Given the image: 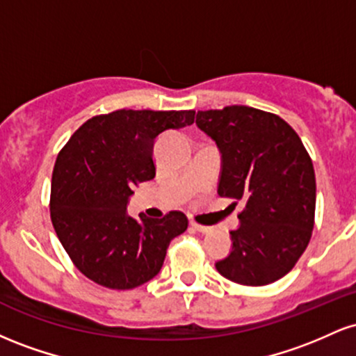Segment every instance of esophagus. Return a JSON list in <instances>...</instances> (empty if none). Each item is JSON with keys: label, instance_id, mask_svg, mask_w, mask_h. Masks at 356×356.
I'll use <instances>...</instances> for the list:
<instances>
[{"label": "esophagus", "instance_id": "esophagus-1", "mask_svg": "<svg viewBox=\"0 0 356 356\" xmlns=\"http://www.w3.org/2000/svg\"><path fill=\"white\" fill-rule=\"evenodd\" d=\"M191 227H192V229L199 231V232H209L211 231L209 226H202V224L194 222V220H191Z\"/></svg>", "mask_w": 356, "mask_h": 356}]
</instances>
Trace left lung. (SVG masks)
I'll return each mask as SVG.
<instances>
[{
	"mask_svg": "<svg viewBox=\"0 0 356 356\" xmlns=\"http://www.w3.org/2000/svg\"><path fill=\"white\" fill-rule=\"evenodd\" d=\"M218 145V194L244 201L232 249L216 263L227 280L264 286L288 275L312 239L316 181L312 157L281 117L246 105L197 112ZM238 204V202H234Z\"/></svg>",
	"mask_w": 356,
	"mask_h": 356,
	"instance_id": "1",
	"label": "left lung"
}]
</instances>
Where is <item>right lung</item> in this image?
Returning a JSON list of instances; mask_svg holds the SVG:
<instances>
[{"label":"right lung","mask_w":356,"mask_h":356,"mask_svg":"<svg viewBox=\"0 0 356 356\" xmlns=\"http://www.w3.org/2000/svg\"><path fill=\"white\" fill-rule=\"evenodd\" d=\"M194 110H115L92 117L60 150L51 175L50 216L76 269L110 289H132L161 271L167 248L187 229L170 211L162 219L127 214L134 186L155 177L154 142L194 124Z\"/></svg>","instance_id":"obj_1"}]
</instances>
